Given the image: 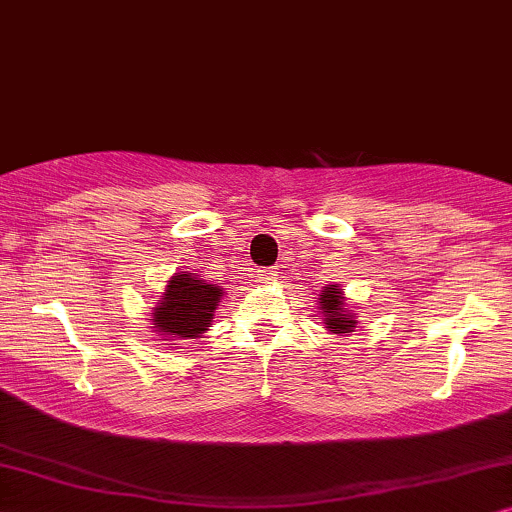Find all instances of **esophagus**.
Wrapping results in <instances>:
<instances>
[{"label":"esophagus","instance_id":"1","mask_svg":"<svg viewBox=\"0 0 512 512\" xmlns=\"http://www.w3.org/2000/svg\"><path fill=\"white\" fill-rule=\"evenodd\" d=\"M276 276H278L276 269H260V271H257V278H260L262 283H271Z\"/></svg>","mask_w":512,"mask_h":512}]
</instances>
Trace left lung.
Here are the masks:
<instances>
[{
    "instance_id": "left-lung-1",
    "label": "left lung",
    "mask_w": 512,
    "mask_h": 512,
    "mask_svg": "<svg viewBox=\"0 0 512 512\" xmlns=\"http://www.w3.org/2000/svg\"><path fill=\"white\" fill-rule=\"evenodd\" d=\"M318 309L320 316H323V323L330 335H349V332L356 330L358 316L353 313L349 306H346V297L342 285H327V288L320 290L318 295Z\"/></svg>"
}]
</instances>
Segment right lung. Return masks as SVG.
<instances>
[{
  "instance_id": "add662e5",
  "label": "right lung",
  "mask_w": 512,
  "mask_h": 512,
  "mask_svg": "<svg viewBox=\"0 0 512 512\" xmlns=\"http://www.w3.org/2000/svg\"><path fill=\"white\" fill-rule=\"evenodd\" d=\"M222 295V285L203 281L199 274L177 271L170 276L149 318L154 335L166 337L170 349H175L182 339H199L208 327H213V316Z\"/></svg>"
}]
</instances>
